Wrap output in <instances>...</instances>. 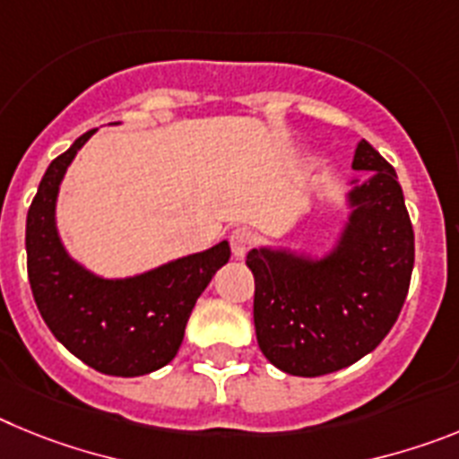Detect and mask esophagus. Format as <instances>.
<instances>
[{
    "label": "esophagus",
    "mask_w": 459,
    "mask_h": 459,
    "mask_svg": "<svg viewBox=\"0 0 459 459\" xmlns=\"http://www.w3.org/2000/svg\"><path fill=\"white\" fill-rule=\"evenodd\" d=\"M230 246H232L234 257H243L255 246V234L246 227H237L232 234H230Z\"/></svg>",
    "instance_id": "obj_1"
}]
</instances>
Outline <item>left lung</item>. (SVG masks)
I'll use <instances>...</instances> for the list:
<instances>
[{"mask_svg": "<svg viewBox=\"0 0 459 459\" xmlns=\"http://www.w3.org/2000/svg\"><path fill=\"white\" fill-rule=\"evenodd\" d=\"M354 169L372 177L350 190V221L326 257L253 248L255 333L262 354L287 375L342 370L386 338L413 269V227L391 163L360 140Z\"/></svg>", "mask_w": 459, "mask_h": 459, "instance_id": "1", "label": "left lung"}]
</instances>
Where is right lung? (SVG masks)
I'll use <instances>...</instances> for the list:
<instances>
[{
  "instance_id": "1",
  "label": "right lung",
  "mask_w": 459,
  "mask_h": 459,
  "mask_svg": "<svg viewBox=\"0 0 459 459\" xmlns=\"http://www.w3.org/2000/svg\"><path fill=\"white\" fill-rule=\"evenodd\" d=\"M93 133L52 160L30 206L24 241L31 294L52 335L89 368L112 377L149 375L177 356L195 301L227 264L230 246L221 241L124 280L99 278L73 262L56 234V193Z\"/></svg>"
}]
</instances>
